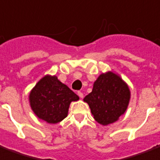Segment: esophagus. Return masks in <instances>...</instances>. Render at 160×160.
<instances>
[{"label":"esophagus","instance_id":"34e87169","mask_svg":"<svg viewBox=\"0 0 160 160\" xmlns=\"http://www.w3.org/2000/svg\"><path fill=\"white\" fill-rule=\"evenodd\" d=\"M77 94H78V96H80V98H83V97H84V95H83V93L81 92V91H78Z\"/></svg>","mask_w":160,"mask_h":160}]
</instances>
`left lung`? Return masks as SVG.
<instances>
[{
    "instance_id": "obj_1",
    "label": "left lung",
    "mask_w": 160,
    "mask_h": 160,
    "mask_svg": "<svg viewBox=\"0 0 160 160\" xmlns=\"http://www.w3.org/2000/svg\"><path fill=\"white\" fill-rule=\"evenodd\" d=\"M131 92L128 84L112 71L102 73L94 82L91 93L84 98L94 119L103 126L113 123L128 107Z\"/></svg>"
}]
</instances>
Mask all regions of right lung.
Returning a JSON list of instances; mask_svg holds the SVG:
<instances>
[{
    "mask_svg": "<svg viewBox=\"0 0 160 160\" xmlns=\"http://www.w3.org/2000/svg\"><path fill=\"white\" fill-rule=\"evenodd\" d=\"M79 99L56 75H50L43 76L29 94V103L34 114L50 124L64 120L68 116L70 103Z\"/></svg>",
    "mask_w": 160,
    "mask_h": 160,
    "instance_id": "1",
    "label": "right lung"
}]
</instances>
